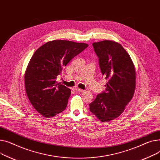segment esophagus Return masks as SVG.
I'll use <instances>...</instances> for the list:
<instances>
[{"label": "esophagus", "instance_id": "1", "mask_svg": "<svg viewBox=\"0 0 160 160\" xmlns=\"http://www.w3.org/2000/svg\"><path fill=\"white\" fill-rule=\"evenodd\" d=\"M74 90L76 91V92H82L84 91L83 90L80 89V88H74Z\"/></svg>", "mask_w": 160, "mask_h": 160}]
</instances>
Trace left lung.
I'll use <instances>...</instances> for the list:
<instances>
[{"label": "left lung", "instance_id": "1", "mask_svg": "<svg viewBox=\"0 0 160 160\" xmlns=\"http://www.w3.org/2000/svg\"><path fill=\"white\" fill-rule=\"evenodd\" d=\"M99 58L102 75L108 80L105 91L90 103V111L102 122L121 114L132 99L136 87V71L128 53L120 44L103 41L92 44Z\"/></svg>", "mask_w": 160, "mask_h": 160}]
</instances>
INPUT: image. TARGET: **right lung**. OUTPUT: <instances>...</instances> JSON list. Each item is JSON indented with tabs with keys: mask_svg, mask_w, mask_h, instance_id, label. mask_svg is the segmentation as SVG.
I'll return each instance as SVG.
<instances>
[{
	"mask_svg": "<svg viewBox=\"0 0 160 160\" xmlns=\"http://www.w3.org/2000/svg\"><path fill=\"white\" fill-rule=\"evenodd\" d=\"M88 46L55 40L45 43L33 55L24 75L25 89L32 106L44 117H53L67 108L71 90L57 82V76Z\"/></svg>",
	"mask_w": 160,
	"mask_h": 160,
	"instance_id": "add662e5",
	"label": "right lung"
}]
</instances>
